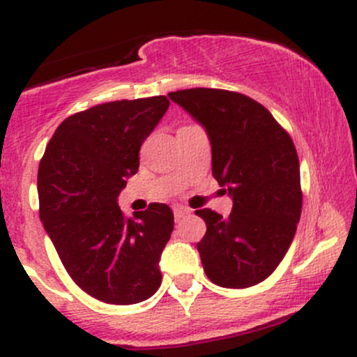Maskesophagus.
Here are the masks:
<instances>
[{
	"label": "esophagus",
	"instance_id": "1",
	"mask_svg": "<svg viewBox=\"0 0 357 357\" xmlns=\"http://www.w3.org/2000/svg\"><path fill=\"white\" fill-rule=\"evenodd\" d=\"M173 211H174V220L176 221L183 220L184 216L190 215V210H188V208H184V206H174Z\"/></svg>",
	"mask_w": 357,
	"mask_h": 357
}]
</instances>
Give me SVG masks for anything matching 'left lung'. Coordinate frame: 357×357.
<instances>
[{
  "label": "left lung",
  "instance_id": "obj_1",
  "mask_svg": "<svg viewBox=\"0 0 357 357\" xmlns=\"http://www.w3.org/2000/svg\"><path fill=\"white\" fill-rule=\"evenodd\" d=\"M206 129L211 171L233 198L228 216L204 208L198 247L206 277L227 289L260 284L278 267L302 211L301 167L289 132L257 100L221 89L167 93Z\"/></svg>",
  "mask_w": 357,
  "mask_h": 357
}]
</instances>
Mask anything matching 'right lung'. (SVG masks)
<instances>
[{"label":"right lung","instance_id":"right-lung-1","mask_svg":"<svg viewBox=\"0 0 357 357\" xmlns=\"http://www.w3.org/2000/svg\"><path fill=\"white\" fill-rule=\"evenodd\" d=\"M169 107L166 96L114 100L56 127L38 166L40 220L84 292L130 305L161 285L159 258L174 216L165 203L127 218L117 204L139 169V149Z\"/></svg>","mask_w":357,"mask_h":357}]
</instances>
